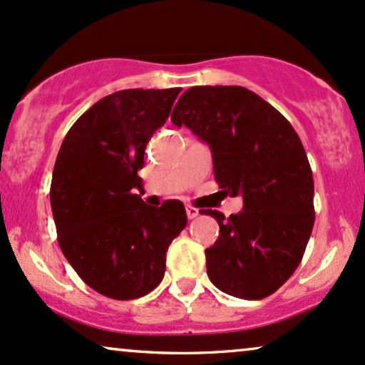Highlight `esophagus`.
<instances>
[{"label": "esophagus", "instance_id": "34e87169", "mask_svg": "<svg viewBox=\"0 0 365 365\" xmlns=\"http://www.w3.org/2000/svg\"><path fill=\"white\" fill-rule=\"evenodd\" d=\"M186 215H187V218L192 220V218H196L197 215H200V210L195 208V206L187 205V206H186Z\"/></svg>", "mask_w": 365, "mask_h": 365}]
</instances>
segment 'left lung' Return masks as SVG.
Segmentation results:
<instances>
[{
  "mask_svg": "<svg viewBox=\"0 0 365 365\" xmlns=\"http://www.w3.org/2000/svg\"><path fill=\"white\" fill-rule=\"evenodd\" d=\"M170 120L208 143L222 192L244 197V210L227 220L201 210L220 225L205 250L210 281L242 299L272 294L299 265L314 223L313 174L298 133L242 86L187 89Z\"/></svg>",
  "mask_w": 365,
  "mask_h": 365,
  "instance_id": "8db88e82",
  "label": "left lung"
}]
</instances>
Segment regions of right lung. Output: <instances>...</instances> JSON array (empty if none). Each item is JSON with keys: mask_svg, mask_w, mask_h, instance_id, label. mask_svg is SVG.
<instances>
[{"mask_svg": "<svg viewBox=\"0 0 365 365\" xmlns=\"http://www.w3.org/2000/svg\"><path fill=\"white\" fill-rule=\"evenodd\" d=\"M181 88L108 94L67 132L51 184L62 254L89 287L135 299L159 286L170 242L187 225L181 201L148 206L135 190L145 147Z\"/></svg>", "mask_w": 365, "mask_h": 365, "instance_id": "obj_1", "label": "right lung"}]
</instances>
